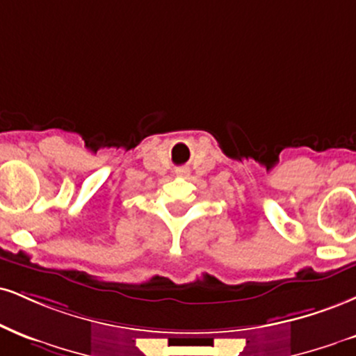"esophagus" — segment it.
<instances>
[{
    "mask_svg": "<svg viewBox=\"0 0 356 356\" xmlns=\"http://www.w3.org/2000/svg\"><path fill=\"white\" fill-rule=\"evenodd\" d=\"M175 174H177V175H181V177H184V175H187V174H189V170H187V169H184V167H182V169H177V170H175Z\"/></svg>",
    "mask_w": 356,
    "mask_h": 356,
    "instance_id": "esophagus-1",
    "label": "esophagus"
}]
</instances>
